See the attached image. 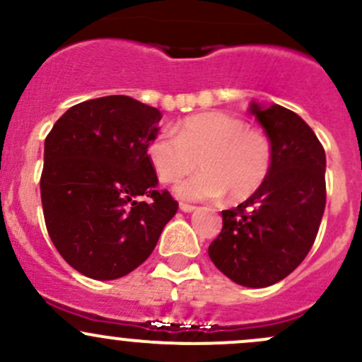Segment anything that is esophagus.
Returning <instances> with one entry per match:
<instances>
[{
    "label": "esophagus",
    "instance_id": "1",
    "mask_svg": "<svg viewBox=\"0 0 362 362\" xmlns=\"http://www.w3.org/2000/svg\"><path fill=\"white\" fill-rule=\"evenodd\" d=\"M180 210L184 213H191L196 210V206H192V204H187V203H180Z\"/></svg>",
    "mask_w": 362,
    "mask_h": 362
}]
</instances>
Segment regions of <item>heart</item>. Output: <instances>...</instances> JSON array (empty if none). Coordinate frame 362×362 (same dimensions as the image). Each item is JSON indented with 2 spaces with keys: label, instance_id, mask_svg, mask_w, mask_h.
Instances as JSON below:
<instances>
[{
  "label": "heart",
  "instance_id": "1",
  "mask_svg": "<svg viewBox=\"0 0 362 362\" xmlns=\"http://www.w3.org/2000/svg\"><path fill=\"white\" fill-rule=\"evenodd\" d=\"M168 133L154 136L147 158L163 184H177L199 166L201 171L177 187L182 199L203 201L227 194L239 203L255 196L272 166L271 140L226 112H201L182 119Z\"/></svg>",
  "mask_w": 362,
  "mask_h": 362
}]
</instances>
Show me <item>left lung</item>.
I'll list each match as a JSON object with an SVG mask.
<instances>
[{"instance_id": "left-lung-1", "label": "left lung", "mask_w": 362, "mask_h": 362, "mask_svg": "<svg viewBox=\"0 0 362 362\" xmlns=\"http://www.w3.org/2000/svg\"><path fill=\"white\" fill-rule=\"evenodd\" d=\"M250 112L271 140V173L255 196L222 211L208 255L234 283L265 288L295 271L314 245L326 206V154L290 109L251 102Z\"/></svg>"}]
</instances>
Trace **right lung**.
<instances>
[{
	"label": "right lung",
	"mask_w": 362,
	"mask_h": 362,
	"mask_svg": "<svg viewBox=\"0 0 362 362\" xmlns=\"http://www.w3.org/2000/svg\"><path fill=\"white\" fill-rule=\"evenodd\" d=\"M161 117L135 98L109 95L72 105L45 140V223L57 251L83 276L111 281L135 271L178 210L168 191L156 189L147 158Z\"/></svg>",
	"instance_id": "obj_1"
}]
</instances>
